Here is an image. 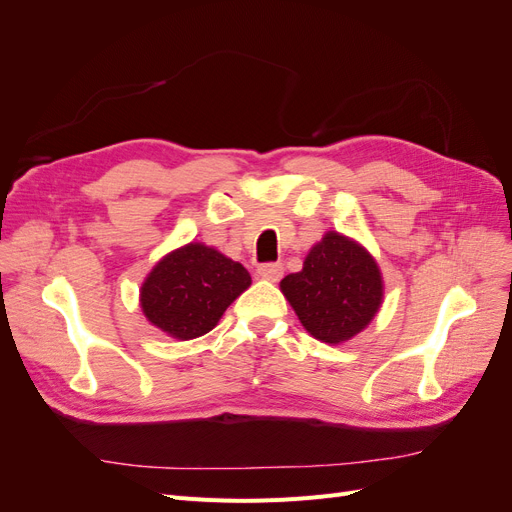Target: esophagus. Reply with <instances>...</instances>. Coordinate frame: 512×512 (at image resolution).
<instances>
[{"label": "esophagus", "instance_id": "34e87169", "mask_svg": "<svg viewBox=\"0 0 512 512\" xmlns=\"http://www.w3.org/2000/svg\"><path fill=\"white\" fill-rule=\"evenodd\" d=\"M256 273H258V277H262V280L277 282L284 275V267H282V262H267V265H258Z\"/></svg>", "mask_w": 512, "mask_h": 512}]
</instances>
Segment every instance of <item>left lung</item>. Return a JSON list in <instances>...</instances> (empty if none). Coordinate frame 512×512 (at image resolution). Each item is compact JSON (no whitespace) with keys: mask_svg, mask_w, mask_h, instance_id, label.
<instances>
[{"mask_svg":"<svg viewBox=\"0 0 512 512\" xmlns=\"http://www.w3.org/2000/svg\"><path fill=\"white\" fill-rule=\"evenodd\" d=\"M305 331L324 344H344L380 312L384 280L376 258L342 232L329 230L280 282Z\"/></svg>","mask_w":512,"mask_h":512,"instance_id":"8db88e82","label":"left lung"}]
</instances>
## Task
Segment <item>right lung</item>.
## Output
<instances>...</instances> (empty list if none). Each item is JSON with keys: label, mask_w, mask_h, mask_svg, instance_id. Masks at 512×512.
I'll use <instances>...</instances> for the list:
<instances>
[{"label": "right lung", "mask_w": 512, "mask_h": 512, "mask_svg": "<svg viewBox=\"0 0 512 512\" xmlns=\"http://www.w3.org/2000/svg\"><path fill=\"white\" fill-rule=\"evenodd\" d=\"M252 284L241 262L192 241L156 262L141 286V309L173 339H196L220 322L228 305Z\"/></svg>", "instance_id": "right-lung-1"}]
</instances>
